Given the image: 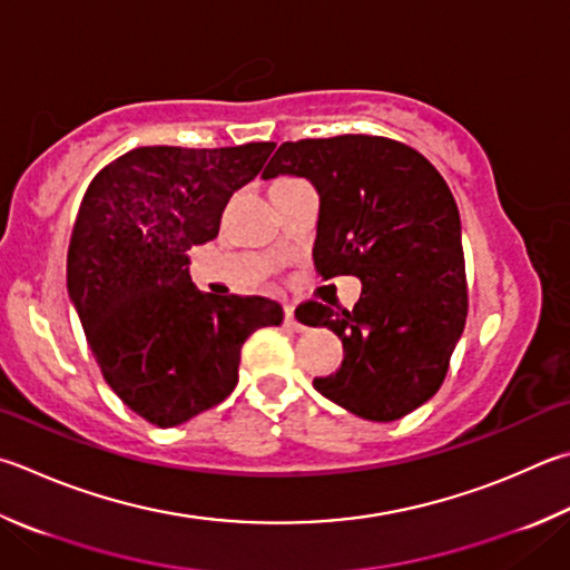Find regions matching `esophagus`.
<instances>
[{
	"label": "esophagus",
	"mask_w": 570,
	"mask_h": 570,
	"mask_svg": "<svg viewBox=\"0 0 570 570\" xmlns=\"http://www.w3.org/2000/svg\"><path fill=\"white\" fill-rule=\"evenodd\" d=\"M284 324H286L288 328H292V331H304V324L296 318V312H294L292 304L284 306Z\"/></svg>",
	"instance_id": "1"
}]
</instances>
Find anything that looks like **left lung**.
I'll return each mask as SVG.
<instances>
[{"mask_svg": "<svg viewBox=\"0 0 570 570\" xmlns=\"http://www.w3.org/2000/svg\"><path fill=\"white\" fill-rule=\"evenodd\" d=\"M306 177L318 191L314 266L358 276L356 306L304 304L296 318L344 344L318 393L368 421H396L446 379L469 314L459 206L436 167L396 139L341 134L284 141L264 179Z\"/></svg>", "mask_w": 570, "mask_h": 570, "instance_id": "1", "label": "left lung"}]
</instances>
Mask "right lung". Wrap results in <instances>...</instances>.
I'll return each mask as SVG.
<instances>
[{"label": "right lung", "mask_w": 570, "mask_h": 570, "mask_svg": "<svg viewBox=\"0 0 570 570\" xmlns=\"http://www.w3.org/2000/svg\"><path fill=\"white\" fill-rule=\"evenodd\" d=\"M274 147H139L107 164L81 199L69 298L101 376L154 426L222 403L239 381L244 341L282 324L272 298L202 294L189 276V249L219 234L224 206Z\"/></svg>", "instance_id": "1"}]
</instances>
